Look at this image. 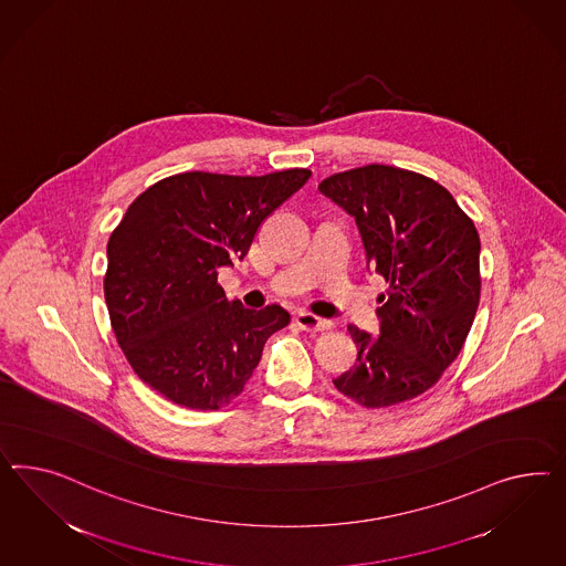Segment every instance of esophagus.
I'll return each mask as SVG.
<instances>
[{
    "mask_svg": "<svg viewBox=\"0 0 566 566\" xmlns=\"http://www.w3.org/2000/svg\"><path fill=\"white\" fill-rule=\"evenodd\" d=\"M294 322H296V325H298L303 332H308V334H317V332H325V329L332 327V322H327V319H323V317H317V315H313V313H306V311H301Z\"/></svg>",
    "mask_w": 566,
    "mask_h": 566,
    "instance_id": "34e87169",
    "label": "esophagus"
}]
</instances>
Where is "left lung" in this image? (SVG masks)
<instances>
[{
	"label": "left lung",
	"mask_w": 566,
	"mask_h": 566,
	"mask_svg": "<svg viewBox=\"0 0 566 566\" xmlns=\"http://www.w3.org/2000/svg\"><path fill=\"white\" fill-rule=\"evenodd\" d=\"M354 216L367 265L389 282L379 296L381 334L348 325L354 367L334 379L365 408L418 398L459 356L480 303V237L443 185L420 172L367 165L319 184Z\"/></svg>",
	"instance_id": "obj_1"
}]
</instances>
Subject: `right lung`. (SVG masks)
<instances>
[{
    "label": "right lung",
    "instance_id": "obj_1",
    "mask_svg": "<svg viewBox=\"0 0 566 566\" xmlns=\"http://www.w3.org/2000/svg\"><path fill=\"white\" fill-rule=\"evenodd\" d=\"M181 172L132 201L107 244L105 301L139 379L191 410H218L244 389L289 311L229 301L218 268L243 260L261 222L308 181Z\"/></svg>",
    "mask_w": 566,
    "mask_h": 566
}]
</instances>
